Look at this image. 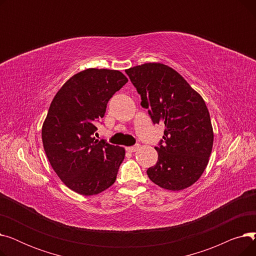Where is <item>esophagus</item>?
Here are the masks:
<instances>
[{
    "mask_svg": "<svg viewBox=\"0 0 256 256\" xmlns=\"http://www.w3.org/2000/svg\"><path fill=\"white\" fill-rule=\"evenodd\" d=\"M139 148H140V145H139V144H136V145H134V146H128V147H126V150L130 152H137Z\"/></svg>",
    "mask_w": 256,
    "mask_h": 256,
    "instance_id": "34e87169",
    "label": "esophagus"
}]
</instances>
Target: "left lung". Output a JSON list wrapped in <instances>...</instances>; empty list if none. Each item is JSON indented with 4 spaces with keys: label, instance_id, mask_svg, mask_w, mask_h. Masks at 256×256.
<instances>
[{
    "label": "left lung",
    "instance_id": "obj_1",
    "mask_svg": "<svg viewBox=\"0 0 256 256\" xmlns=\"http://www.w3.org/2000/svg\"><path fill=\"white\" fill-rule=\"evenodd\" d=\"M126 72L152 122L165 126L163 140L156 147L158 162L147 169V176L163 189L189 188L202 176L212 148V126L204 98L165 64L145 63Z\"/></svg>",
    "mask_w": 256,
    "mask_h": 256
}]
</instances>
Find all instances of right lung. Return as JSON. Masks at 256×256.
I'll return each mask as SVG.
<instances>
[{
    "label": "right lung",
    "instance_id": "right-lung-1",
    "mask_svg": "<svg viewBox=\"0 0 256 256\" xmlns=\"http://www.w3.org/2000/svg\"><path fill=\"white\" fill-rule=\"evenodd\" d=\"M128 78L118 70L88 68L72 76L54 98L42 126L44 148L60 180L85 196L111 186L124 147L93 137L106 104Z\"/></svg>",
    "mask_w": 256,
    "mask_h": 256
}]
</instances>
